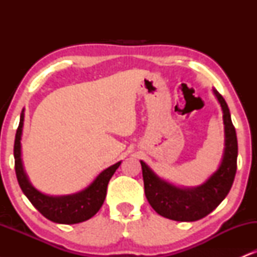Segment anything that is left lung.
Instances as JSON below:
<instances>
[{
  "instance_id": "1",
  "label": "left lung",
  "mask_w": 257,
  "mask_h": 257,
  "mask_svg": "<svg viewBox=\"0 0 257 257\" xmlns=\"http://www.w3.org/2000/svg\"><path fill=\"white\" fill-rule=\"evenodd\" d=\"M214 94L221 104L225 123L226 147L222 163L205 184L196 188H179L168 184L140 162L145 194L150 205L161 216L175 221H197L210 214L231 190L237 172L238 143L228 106L217 90Z\"/></svg>"
}]
</instances>
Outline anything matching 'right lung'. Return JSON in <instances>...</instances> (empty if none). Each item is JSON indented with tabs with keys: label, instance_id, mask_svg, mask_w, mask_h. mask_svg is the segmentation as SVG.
Listing matches in <instances>:
<instances>
[{
	"label": "right lung",
	"instance_id": "right-lung-1",
	"mask_svg": "<svg viewBox=\"0 0 257 257\" xmlns=\"http://www.w3.org/2000/svg\"><path fill=\"white\" fill-rule=\"evenodd\" d=\"M23 123H24V111H22V114H20L19 126L17 129L16 141H14V159H16L14 167H16L17 179L20 188L30 200L31 204L44 217L57 223L72 225V223L83 222L93 217L104 203L108 181L117 168L119 167L120 162L100 173L98 178L82 192L64 197L46 196L32 187L23 169L22 158H20V139H22Z\"/></svg>",
	"mask_w": 257,
	"mask_h": 257
}]
</instances>
